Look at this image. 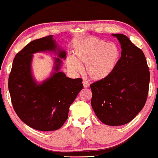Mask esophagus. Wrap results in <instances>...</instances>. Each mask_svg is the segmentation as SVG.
I'll return each instance as SVG.
<instances>
[{
	"instance_id": "1",
	"label": "esophagus",
	"mask_w": 158,
	"mask_h": 158,
	"mask_svg": "<svg viewBox=\"0 0 158 158\" xmlns=\"http://www.w3.org/2000/svg\"><path fill=\"white\" fill-rule=\"evenodd\" d=\"M83 85H84V87L87 88V87L89 86V83L86 81V80H84V81H83Z\"/></svg>"
}]
</instances>
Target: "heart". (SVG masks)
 Here are the masks:
<instances>
[{
	"mask_svg": "<svg viewBox=\"0 0 158 158\" xmlns=\"http://www.w3.org/2000/svg\"><path fill=\"white\" fill-rule=\"evenodd\" d=\"M74 57L67 60L73 72L81 73L86 65V73L94 81H102L110 75L118 64L121 52L116 44L98 38L87 39L75 47Z\"/></svg>",
	"mask_w": 158,
	"mask_h": 158,
	"instance_id": "heart-1",
	"label": "heart"
}]
</instances>
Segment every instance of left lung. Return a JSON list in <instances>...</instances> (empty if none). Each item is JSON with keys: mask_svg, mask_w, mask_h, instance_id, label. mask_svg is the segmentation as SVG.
Wrapping results in <instances>:
<instances>
[{"mask_svg": "<svg viewBox=\"0 0 158 158\" xmlns=\"http://www.w3.org/2000/svg\"><path fill=\"white\" fill-rule=\"evenodd\" d=\"M121 44V56L110 77L91 84V106L108 126H122L137 116L146 102L150 72L144 53L123 34H112Z\"/></svg>", "mask_w": 158, "mask_h": 158, "instance_id": "8db88e82", "label": "left lung"}]
</instances>
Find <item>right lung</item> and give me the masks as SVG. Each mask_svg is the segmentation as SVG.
I'll return each mask as SVG.
<instances>
[{
    "instance_id": "1",
    "label": "right lung",
    "mask_w": 158,
    "mask_h": 158,
    "mask_svg": "<svg viewBox=\"0 0 158 158\" xmlns=\"http://www.w3.org/2000/svg\"><path fill=\"white\" fill-rule=\"evenodd\" d=\"M50 51L53 58L51 75L41 82L34 78L31 69L35 53ZM67 52L52 35L37 39L15 55L8 79V89L13 109L21 121L41 131H56L67 121L69 106L84 88L81 79L66 77L60 69Z\"/></svg>"
}]
</instances>
